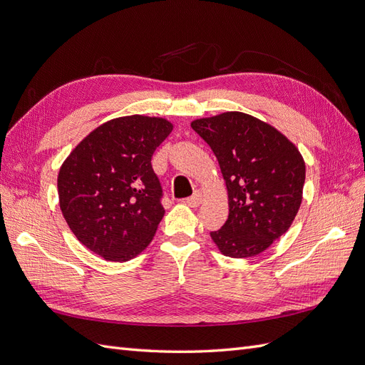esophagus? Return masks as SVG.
I'll list each match as a JSON object with an SVG mask.
<instances>
[{"label": "esophagus", "mask_w": 365, "mask_h": 365, "mask_svg": "<svg viewBox=\"0 0 365 365\" xmlns=\"http://www.w3.org/2000/svg\"><path fill=\"white\" fill-rule=\"evenodd\" d=\"M184 202H185L187 205H190V207H197V205H200V204L202 202V193H201V192H195L193 196L187 197V200H185Z\"/></svg>", "instance_id": "1"}]
</instances>
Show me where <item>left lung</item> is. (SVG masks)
Wrapping results in <instances>:
<instances>
[{
  "label": "left lung",
  "mask_w": 365,
  "mask_h": 365,
  "mask_svg": "<svg viewBox=\"0 0 365 365\" xmlns=\"http://www.w3.org/2000/svg\"><path fill=\"white\" fill-rule=\"evenodd\" d=\"M190 125L212 148L227 185L228 219L210 236L224 256H257L289 230L302 205L306 165L300 150L279 129L245 113Z\"/></svg>",
  "instance_id": "left-lung-1"
}]
</instances>
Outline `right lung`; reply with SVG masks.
<instances>
[{
	"instance_id": "right-lung-1",
	"label": "right lung",
	"mask_w": 365,
	"mask_h": 365,
	"mask_svg": "<svg viewBox=\"0 0 365 365\" xmlns=\"http://www.w3.org/2000/svg\"><path fill=\"white\" fill-rule=\"evenodd\" d=\"M172 129L163 117H117L91 130L62 163V215L77 240L97 256L126 262L155 236L164 208L150 160Z\"/></svg>"
}]
</instances>
